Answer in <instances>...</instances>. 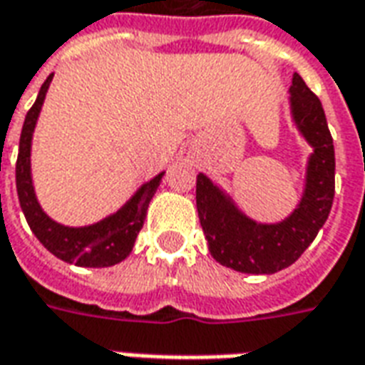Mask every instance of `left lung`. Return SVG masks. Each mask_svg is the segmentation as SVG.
I'll use <instances>...</instances> for the list:
<instances>
[{"label":"left lung","mask_w":365,"mask_h":365,"mask_svg":"<svg viewBox=\"0 0 365 365\" xmlns=\"http://www.w3.org/2000/svg\"><path fill=\"white\" fill-rule=\"evenodd\" d=\"M289 93L293 120L313 154L303 197L285 221L264 225L248 219L205 174L197 175L195 201L209 252L219 264L242 274H275L291 266L319 235L334 199V144L321 99L299 74H293Z\"/></svg>","instance_id":"left-lung-1"}]
</instances>
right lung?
I'll return each instance as SVG.
<instances>
[{
	"label": "right lung",
	"instance_id": "right-lung-1",
	"mask_svg": "<svg viewBox=\"0 0 365 365\" xmlns=\"http://www.w3.org/2000/svg\"><path fill=\"white\" fill-rule=\"evenodd\" d=\"M52 76L54 74L48 76L46 82L43 83L35 105L29 109L25 123H23V130H21L19 154H17V166H15L21 209L35 237L56 258L68 264L82 266V268H109L125 260L133 250L136 237L146 219L148 203L158 190L164 172L144 183L117 213L105 217L103 221L96 225L64 227L60 222L52 221L36 201L33 178H31V140H33L36 119H38L44 97L52 82Z\"/></svg>",
	"mask_w": 365,
	"mask_h": 365
}]
</instances>
